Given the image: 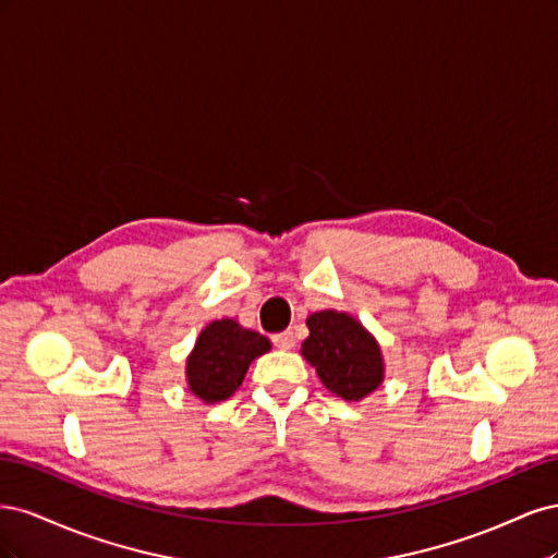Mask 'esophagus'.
<instances>
[{
    "instance_id": "obj_1",
    "label": "esophagus",
    "mask_w": 558,
    "mask_h": 558,
    "mask_svg": "<svg viewBox=\"0 0 558 558\" xmlns=\"http://www.w3.org/2000/svg\"><path fill=\"white\" fill-rule=\"evenodd\" d=\"M272 342H275V347H279V349H293L295 347V337H293V332L291 330H286V332H277V335H272Z\"/></svg>"
}]
</instances>
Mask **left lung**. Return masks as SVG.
<instances>
[{
  "label": "left lung",
  "instance_id": "obj_1",
  "mask_svg": "<svg viewBox=\"0 0 558 558\" xmlns=\"http://www.w3.org/2000/svg\"><path fill=\"white\" fill-rule=\"evenodd\" d=\"M310 337L302 342V356L335 396L361 400L384 379L381 351L356 318L344 312H316L307 318Z\"/></svg>",
  "mask_w": 558,
  "mask_h": 558
}]
</instances>
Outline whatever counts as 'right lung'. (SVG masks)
I'll return each mask as SVG.
<instances>
[{"label":"right lung","instance_id":"add662e5","mask_svg":"<svg viewBox=\"0 0 558 558\" xmlns=\"http://www.w3.org/2000/svg\"><path fill=\"white\" fill-rule=\"evenodd\" d=\"M269 349L260 332L242 328L238 320H214L199 332L185 377L191 391L205 402L230 398L242 384L248 363Z\"/></svg>","mask_w":558,"mask_h":558}]
</instances>
